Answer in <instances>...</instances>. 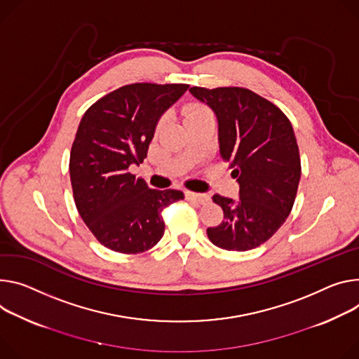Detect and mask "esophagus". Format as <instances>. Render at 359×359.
<instances>
[{"label":"esophagus","mask_w":359,"mask_h":359,"mask_svg":"<svg viewBox=\"0 0 359 359\" xmlns=\"http://www.w3.org/2000/svg\"><path fill=\"white\" fill-rule=\"evenodd\" d=\"M184 196H186L187 201H193V202L201 203V205H206V203L210 201L209 194L196 193V191H190V190H186V191H184Z\"/></svg>","instance_id":"1"}]
</instances>
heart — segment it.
I'll return each instance as SVG.
<instances>
[{
  "label": "heart",
  "instance_id": "obj_1",
  "mask_svg": "<svg viewBox=\"0 0 359 359\" xmlns=\"http://www.w3.org/2000/svg\"><path fill=\"white\" fill-rule=\"evenodd\" d=\"M205 113H210L208 107H205V106H202V104H191V106H189L187 110H186V120H189V118H191V117H196V116H199V114H205ZM165 123H166V116H161V117L158 118V121H157V126H156L157 132H158V130H160L163 126H165Z\"/></svg>",
  "mask_w": 359,
  "mask_h": 359
}]
</instances>
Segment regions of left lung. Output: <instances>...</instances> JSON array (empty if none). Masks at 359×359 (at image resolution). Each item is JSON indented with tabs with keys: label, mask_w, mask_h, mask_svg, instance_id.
<instances>
[{
	"label": "left lung",
	"mask_w": 359,
	"mask_h": 359,
	"mask_svg": "<svg viewBox=\"0 0 359 359\" xmlns=\"http://www.w3.org/2000/svg\"><path fill=\"white\" fill-rule=\"evenodd\" d=\"M219 121V147L239 182V201L213 194L223 222L208 227L213 245L249 250L265 243L283 224L295 203L301 157L286 114L265 97L243 87H191Z\"/></svg>",
	"instance_id": "left-lung-1"
}]
</instances>
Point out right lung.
I'll list each match as a JSON object with an SVG mask.
<instances>
[{
  "label": "right lung",
  "mask_w": 359,
  "mask_h": 359,
  "mask_svg": "<svg viewBox=\"0 0 359 359\" xmlns=\"http://www.w3.org/2000/svg\"><path fill=\"white\" fill-rule=\"evenodd\" d=\"M189 84L135 83L91 104L70 153L76 208L94 238L107 249L135 255L151 249L165 233L161 210L183 191L147 187L130 173L147 157L156 124Z\"/></svg>",
  "instance_id": "add662e5"
}]
</instances>
